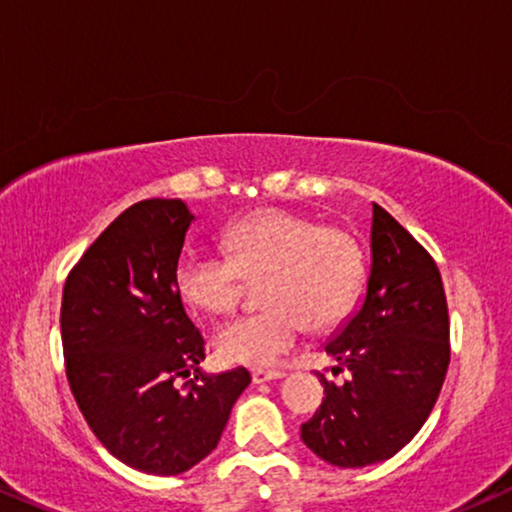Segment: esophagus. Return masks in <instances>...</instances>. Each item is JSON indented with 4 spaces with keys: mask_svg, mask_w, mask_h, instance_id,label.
<instances>
[{
    "mask_svg": "<svg viewBox=\"0 0 512 512\" xmlns=\"http://www.w3.org/2000/svg\"><path fill=\"white\" fill-rule=\"evenodd\" d=\"M283 371H278V368H252V383L255 385H262V383H271V380H278L283 378Z\"/></svg>",
    "mask_w": 512,
    "mask_h": 512,
    "instance_id": "obj_1",
    "label": "esophagus"
}]
</instances>
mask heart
<instances>
[{"label": "heart", "mask_w": 512, "mask_h": 512, "mask_svg": "<svg viewBox=\"0 0 512 512\" xmlns=\"http://www.w3.org/2000/svg\"><path fill=\"white\" fill-rule=\"evenodd\" d=\"M219 243L226 257L184 255L174 281L191 309L222 316L241 300L243 278H264L260 302L267 309L217 333V352L229 364H276L297 345L304 326H338L366 281V255L352 231L293 210L250 212L226 226Z\"/></svg>", "instance_id": "1"}]
</instances>
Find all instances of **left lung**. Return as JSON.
<instances>
[{"label": "left lung", "instance_id": "8db88e82", "mask_svg": "<svg viewBox=\"0 0 512 512\" xmlns=\"http://www.w3.org/2000/svg\"><path fill=\"white\" fill-rule=\"evenodd\" d=\"M371 276L364 307L326 352L347 368L345 385L323 383L302 442L326 463L364 468L392 458L423 428L451 359L449 309L428 250L373 203Z\"/></svg>", "mask_w": 512, "mask_h": 512}]
</instances>
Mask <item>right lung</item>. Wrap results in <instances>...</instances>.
I'll return each instance as SVG.
<instances>
[{"label": "right lung", "mask_w": 512, "mask_h": 512, "mask_svg": "<svg viewBox=\"0 0 512 512\" xmlns=\"http://www.w3.org/2000/svg\"><path fill=\"white\" fill-rule=\"evenodd\" d=\"M193 222L179 198L134 203L106 226L63 286L66 375L111 454L148 475H179L215 449L250 385L234 368L203 375L205 340L186 316L177 271ZM194 378L184 388L178 378Z\"/></svg>", "instance_id": "add662e5"}]
</instances>
